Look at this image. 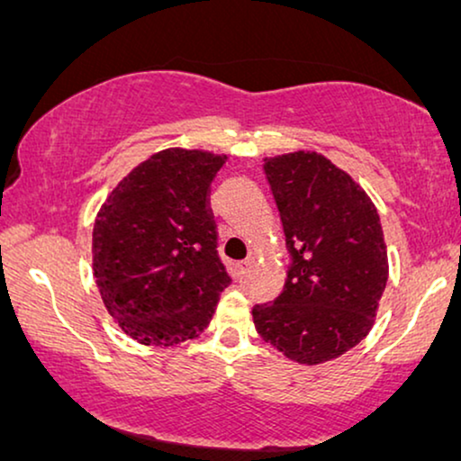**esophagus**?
I'll return each mask as SVG.
<instances>
[{"instance_id": "obj_1", "label": "esophagus", "mask_w": 461, "mask_h": 461, "mask_svg": "<svg viewBox=\"0 0 461 461\" xmlns=\"http://www.w3.org/2000/svg\"><path fill=\"white\" fill-rule=\"evenodd\" d=\"M252 265H254V258H252V257H250V258H246V260H242V263L238 265V271H240V275H242V277H244V275L250 271V267H252Z\"/></svg>"}]
</instances>
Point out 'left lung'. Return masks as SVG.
<instances>
[{
  "label": "left lung",
  "mask_w": 461,
  "mask_h": 461,
  "mask_svg": "<svg viewBox=\"0 0 461 461\" xmlns=\"http://www.w3.org/2000/svg\"><path fill=\"white\" fill-rule=\"evenodd\" d=\"M285 244L284 292L252 308L260 338L298 364L329 362L366 338L387 285L376 207L346 171L314 150L267 157Z\"/></svg>",
  "instance_id": "left-lung-1"
}]
</instances>
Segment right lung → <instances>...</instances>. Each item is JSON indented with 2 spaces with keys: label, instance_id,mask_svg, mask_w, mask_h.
<instances>
[{
  "label": "right lung",
  "instance_id": "add662e5",
  "mask_svg": "<svg viewBox=\"0 0 461 461\" xmlns=\"http://www.w3.org/2000/svg\"><path fill=\"white\" fill-rule=\"evenodd\" d=\"M228 157L165 149L113 188L93 228L103 304L130 338L169 348L194 339L231 277L217 257L211 182Z\"/></svg>",
  "mask_w": 461,
  "mask_h": 461
}]
</instances>
